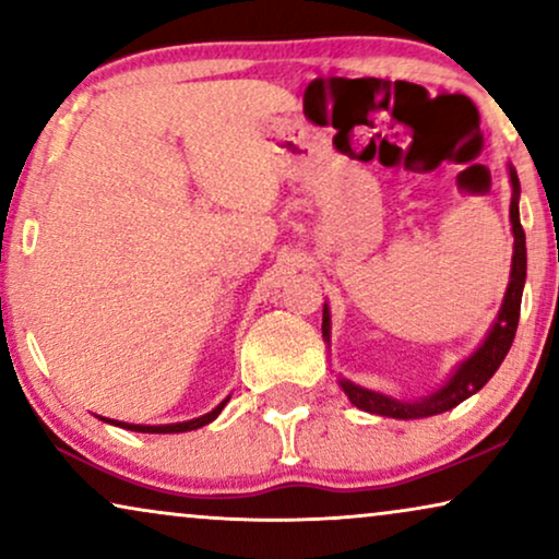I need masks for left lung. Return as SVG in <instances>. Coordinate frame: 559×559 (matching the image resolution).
I'll return each mask as SVG.
<instances>
[{
  "mask_svg": "<svg viewBox=\"0 0 559 559\" xmlns=\"http://www.w3.org/2000/svg\"><path fill=\"white\" fill-rule=\"evenodd\" d=\"M509 182H511V205H509V221H511V234H514V254H511V274L507 293H503V302L499 316H496L493 325L488 328L486 338L480 346L473 350L468 358H463L455 366V371L450 373L448 381L442 386L435 389L427 396L419 400H396L392 394L377 392V389L361 386L356 381L338 377V384L350 404H356L358 409L371 412L379 417H394V419H419V417H432L440 412H448L457 407V404L468 400L486 386V381L493 377L503 358H507L511 343H514L516 325H519V310H522V293H524V280H526V239L522 221H519V178L516 170L509 165ZM323 338L331 346V308L328 302L323 305Z\"/></svg>",
  "mask_w": 559,
  "mask_h": 559,
  "instance_id": "8db88e82",
  "label": "left lung"
}]
</instances>
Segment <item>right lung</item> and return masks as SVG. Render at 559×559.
Returning a JSON list of instances; mask_svg holds the SVG:
<instances>
[{
    "label": "right lung",
    "instance_id": "1",
    "mask_svg": "<svg viewBox=\"0 0 559 559\" xmlns=\"http://www.w3.org/2000/svg\"><path fill=\"white\" fill-rule=\"evenodd\" d=\"M228 400H231V396H226V400L221 402L218 407H213L211 412H205V415H201V417L188 419V423H173V425H132V423H119V419H109V417H102V419H106V423H111V425H117V427H124V430H132V432H155V435L190 432V430H198V427L213 423V419H216V417L221 415V409L226 407Z\"/></svg>",
    "mask_w": 559,
    "mask_h": 559
}]
</instances>
